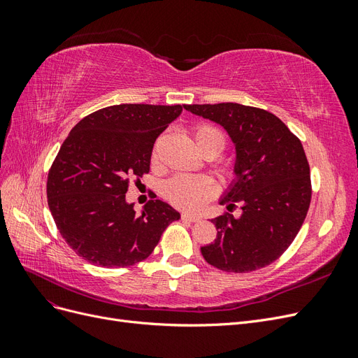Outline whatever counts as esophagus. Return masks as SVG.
I'll use <instances>...</instances> for the list:
<instances>
[{"instance_id":"34e87169","label":"esophagus","mask_w":358,"mask_h":358,"mask_svg":"<svg viewBox=\"0 0 358 358\" xmlns=\"http://www.w3.org/2000/svg\"><path fill=\"white\" fill-rule=\"evenodd\" d=\"M182 220L183 221H188V222H197V221H200L199 216L189 215V213H182Z\"/></svg>"}]
</instances>
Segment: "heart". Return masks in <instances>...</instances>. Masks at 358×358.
Listing matches in <instances>:
<instances>
[{
	"label": "heart",
	"instance_id": "b5f03b06",
	"mask_svg": "<svg viewBox=\"0 0 358 358\" xmlns=\"http://www.w3.org/2000/svg\"><path fill=\"white\" fill-rule=\"evenodd\" d=\"M192 142L201 154L210 149L218 150L220 154L224 149L225 138L220 129L212 125H197L192 129ZM164 191L169 201L176 208L196 210L212 196V183L204 178L176 176L167 182Z\"/></svg>",
	"mask_w": 358,
	"mask_h": 358
}]
</instances>
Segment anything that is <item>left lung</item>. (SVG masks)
<instances>
[{
    "label": "left lung",
    "instance_id": "left-lung-1",
    "mask_svg": "<svg viewBox=\"0 0 358 358\" xmlns=\"http://www.w3.org/2000/svg\"><path fill=\"white\" fill-rule=\"evenodd\" d=\"M194 115L220 124L236 146L234 175L220 201L242 215L212 220L218 234L201 246L210 266L249 273L268 266L294 241L309 210L310 170L299 137L278 116L237 103L188 104Z\"/></svg>",
    "mask_w": 358,
    "mask_h": 358
}]
</instances>
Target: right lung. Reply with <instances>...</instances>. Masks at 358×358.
<instances>
[{"label": "right lung", "mask_w": 358, "mask_h": 358, "mask_svg": "<svg viewBox=\"0 0 358 358\" xmlns=\"http://www.w3.org/2000/svg\"><path fill=\"white\" fill-rule=\"evenodd\" d=\"M180 112V104L109 106L85 116L64 140L48 175V204L64 241L88 263L143 262L180 218L155 197L142 213L125 200L129 178L149 171L157 137Z\"/></svg>", "instance_id": "add662e5"}]
</instances>
